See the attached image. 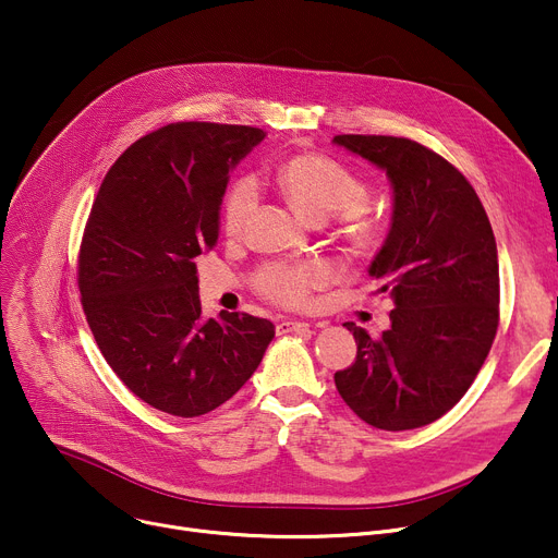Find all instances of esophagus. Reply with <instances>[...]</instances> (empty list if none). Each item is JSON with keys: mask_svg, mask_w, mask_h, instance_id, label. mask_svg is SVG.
I'll use <instances>...</instances> for the list:
<instances>
[{"mask_svg": "<svg viewBox=\"0 0 558 558\" xmlns=\"http://www.w3.org/2000/svg\"><path fill=\"white\" fill-rule=\"evenodd\" d=\"M278 335H289V332H307L310 326L303 324V320H280L276 326Z\"/></svg>", "mask_w": 558, "mask_h": 558, "instance_id": "esophagus-1", "label": "esophagus"}]
</instances>
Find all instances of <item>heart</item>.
<instances>
[{"label": "heart", "instance_id": "b5f03b06", "mask_svg": "<svg viewBox=\"0 0 558 558\" xmlns=\"http://www.w3.org/2000/svg\"><path fill=\"white\" fill-rule=\"evenodd\" d=\"M276 181L299 215L318 223L341 213L343 238L355 253L371 251L379 240V221L364 208L368 198L360 175L343 162L324 154H296L287 158ZM257 201L253 175H240L230 183L221 203V226L226 234H240ZM328 282V269L320 262H271L255 274L262 296L287 307L307 303L312 289Z\"/></svg>", "mask_w": 558, "mask_h": 558}]
</instances>
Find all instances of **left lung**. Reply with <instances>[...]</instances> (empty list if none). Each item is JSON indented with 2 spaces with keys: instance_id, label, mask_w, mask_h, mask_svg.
Masks as SVG:
<instances>
[{
  "instance_id": "obj_1",
  "label": "left lung",
  "mask_w": 558,
  "mask_h": 558,
  "mask_svg": "<svg viewBox=\"0 0 558 558\" xmlns=\"http://www.w3.org/2000/svg\"><path fill=\"white\" fill-rule=\"evenodd\" d=\"M385 169L393 217L368 274L389 291L391 326L345 324L355 364L335 373L343 402L387 432L434 423L473 385L500 320V269L484 205L465 175L427 146L393 135H335Z\"/></svg>"
}]
</instances>
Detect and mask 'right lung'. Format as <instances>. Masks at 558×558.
Instances as JSON below:
<instances>
[{
  "label": "right lung",
  "mask_w": 558,
  "mask_h": 558,
  "mask_svg": "<svg viewBox=\"0 0 558 558\" xmlns=\"http://www.w3.org/2000/svg\"><path fill=\"white\" fill-rule=\"evenodd\" d=\"M264 131L175 122L108 169L78 251L81 303L101 355L146 404L194 418L238 393L276 328L240 312L201 316L196 257L219 240L228 173Z\"/></svg>",
  "instance_id": "obj_1"
}]
</instances>
